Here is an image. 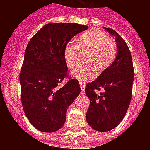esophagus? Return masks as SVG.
Instances as JSON below:
<instances>
[{"label": "esophagus", "mask_w": 150, "mask_h": 150, "mask_svg": "<svg viewBox=\"0 0 150 150\" xmlns=\"http://www.w3.org/2000/svg\"><path fill=\"white\" fill-rule=\"evenodd\" d=\"M80 88H81V94L84 95L85 94V88H86V84L83 83H80Z\"/></svg>", "instance_id": "1"}]
</instances>
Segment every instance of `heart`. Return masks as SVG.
<instances>
[{
  "label": "heart",
  "mask_w": 150,
  "mask_h": 150,
  "mask_svg": "<svg viewBox=\"0 0 150 150\" xmlns=\"http://www.w3.org/2000/svg\"><path fill=\"white\" fill-rule=\"evenodd\" d=\"M77 42L70 40L64 49V59L70 67H74L77 60L79 46H88L93 49L88 62L93 63L99 71L109 67L117 54V47L104 33L91 30L84 33ZM73 76L80 82L90 81L96 76V71L91 64H77L71 71Z\"/></svg>",
  "instance_id": "obj_1"
}]
</instances>
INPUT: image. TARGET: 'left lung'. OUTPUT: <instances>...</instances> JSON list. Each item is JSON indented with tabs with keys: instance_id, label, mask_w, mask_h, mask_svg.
Segmentation results:
<instances>
[{
	"instance_id": "8db88e82",
	"label": "left lung",
	"mask_w": 150,
	"mask_h": 150,
	"mask_svg": "<svg viewBox=\"0 0 150 150\" xmlns=\"http://www.w3.org/2000/svg\"><path fill=\"white\" fill-rule=\"evenodd\" d=\"M105 30L115 36L117 55L114 62L95 80L88 83L85 89L90 100L87 122L94 130L101 132L111 131L122 121L132 100L134 77L128 45L116 30L109 28Z\"/></svg>"
}]
</instances>
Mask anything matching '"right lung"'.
Returning a JSON list of instances; mask_svg holds the SVG:
<instances>
[{"label": "right lung", "instance_id": "add662e5", "mask_svg": "<svg viewBox=\"0 0 150 150\" xmlns=\"http://www.w3.org/2000/svg\"><path fill=\"white\" fill-rule=\"evenodd\" d=\"M87 29L76 23H50L28 42L19 74L21 100L26 117L40 132L60 129L67 108L80 93L78 80L68 75L64 49L74 36ZM65 78L68 83L62 87Z\"/></svg>", "mask_w": 150, "mask_h": 150}]
</instances>
